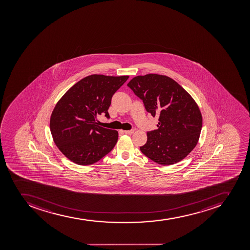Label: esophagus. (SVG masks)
<instances>
[{"instance_id": "obj_1", "label": "esophagus", "mask_w": 250, "mask_h": 250, "mask_svg": "<svg viewBox=\"0 0 250 250\" xmlns=\"http://www.w3.org/2000/svg\"><path fill=\"white\" fill-rule=\"evenodd\" d=\"M124 133L125 134L131 135L134 133V129H130V130H125Z\"/></svg>"}]
</instances>
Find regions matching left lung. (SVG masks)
Returning <instances> with one entry per match:
<instances>
[{"mask_svg":"<svg viewBox=\"0 0 250 250\" xmlns=\"http://www.w3.org/2000/svg\"><path fill=\"white\" fill-rule=\"evenodd\" d=\"M143 101L147 112L158 117L157 129L147 132V142L140 149L162 166L181 162L198 142L202 116L193 98L167 76L135 77L127 84Z\"/></svg>","mask_w":250,"mask_h":250,"instance_id":"left-lung-1","label":"left lung"}]
</instances>
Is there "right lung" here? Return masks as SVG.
<instances>
[{
	"instance_id": "1",
	"label": "right lung",
	"mask_w": 250,
	"mask_h": 250,
	"mask_svg": "<svg viewBox=\"0 0 250 250\" xmlns=\"http://www.w3.org/2000/svg\"><path fill=\"white\" fill-rule=\"evenodd\" d=\"M128 78L88 76L58 101L50 117V131L53 142L68 159L80 166H88L114 148L117 131L101 127L96 119L102 113L109 118L111 99Z\"/></svg>"
}]
</instances>
